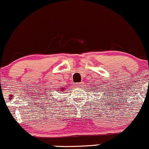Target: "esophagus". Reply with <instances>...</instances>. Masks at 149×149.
<instances>
[{
  "instance_id": "1",
  "label": "esophagus",
  "mask_w": 149,
  "mask_h": 149,
  "mask_svg": "<svg viewBox=\"0 0 149 149\" xmlns=\"http://www.w3.org/2000/svg\"><path fill=\"white\" fill-rule=\"evenodd\" d=\"M83 82H79V83H75L74 86L77 87H81L82 86Z\"/></svg>"
}]
</instances>
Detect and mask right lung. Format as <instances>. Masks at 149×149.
Here are the masks:
<instances>
[{
  "mask_svg": "<svg viewBox=\"0 0 149 149\" xmlns=\"http://www.w3.org/2000/svg\"><path fill=\"white\" fill-rule=\"evenodd\" d=\"M64 90H65V87H62V89H60V90H59V91H60H60H64Z\"/></svg>",
  "mask_w": 149,
  "mask_h": 149,
  "instance_id": "right-lung-1",
  "label": "right lung"
}]
</instances>
